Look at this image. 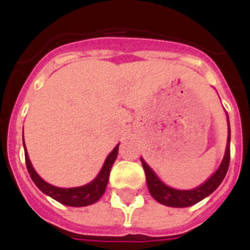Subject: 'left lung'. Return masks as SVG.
<instances>
[{
  "label": "left lung",
  "mask_w": 250,
  "mask_h": 250,
  "mask_svg": "<svg viewBox=\"0 0 250 250\" xmlns=\"http://www.w3.org/2000/svg\"><path fill=\"white\" fill-rule=\"evenodd\" d=\"M229 160H230V126H229L228 118V143H227L224 159H223L222 164H220V167H218L215 173L200 187L191 189V190H176V189L167 187V185L161 182L143 158H141V164H143L145 176H146L147 189H149L150 194L156 202L163 205H167V207L185 208L199 203L200 200L207 198L208 195H210L216 188L219 187L220 183L223 182V179L227 175V171H228Z\"/></svg>",
  "instance_id": "8db88e82"
}]
</instances>
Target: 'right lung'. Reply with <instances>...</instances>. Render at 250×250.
I'll return each instance as SVG.
<instances>
[{
	"mask_svg": "<svg viewBox=\"0 0 250 250\" xmlns=\"http://www.w3.org/2000/svg\"><path fill=\"white\" fill-rule=\"evenodd\" d=\"M23 145H25V141H23ZM118 151L119 144L115 146V149L112 150L109 154V156L106 158L105 163H104L103 167H101L100 170V173H99V175L96 176L91 183L83 185V187L68 188V189L54 187V185L48 184V183H46L43 179L40 178V175L35 171L34 167L31 164L30 159H28L26 146L25 160L28 174H30L32 182L36 184V187L39 188L42 193L51 196L52 199L61 203V204L67 205V207H86V205H91L94 204V203L98 202L101 196H103V194L105 193L106 185H107V182H109L110 170H111L112 164H114L116 158H118Z\"/></svg>",
	"mask_w": 250,
	"mask_h": 250,
	"instance_id": "obj_1",
	"label": "right lung"
}]
</instances>
